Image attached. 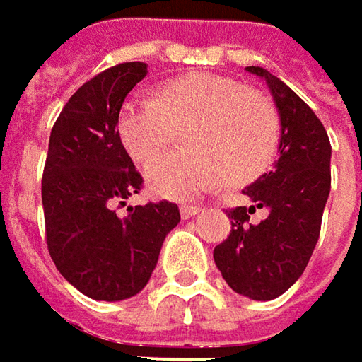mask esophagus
Here are the masks:
<instances>
[{
  "label": "esophagus",
  "mask_w": 362,
  "mask_h": 362,
  "mask_svg": "<svg viewBox=\"0 0 362 362\" xmlns=\"http://www.w3.org/2000/svg\"><path fill=\"white\" fill-rule=\"evenodd\" d=\"M198 211H200V206H194V204H182L180 206V214L184 221H188V218L197 216Z\"/></svg>",
  "instance_id": "1"
}]
</instances>
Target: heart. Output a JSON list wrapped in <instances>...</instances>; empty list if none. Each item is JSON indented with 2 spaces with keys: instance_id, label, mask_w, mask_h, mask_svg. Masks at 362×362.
Listing matches in <instances>:
<instances>
[{
  "instance_id": "b5f03b06",
  "label": "heart",
  "mask_w": 362,
  "mask_h": 362,
  "mask_svg": "<svg viewBox=\"0 0 362 362\" xmlns=\"http://www.w3.org/2000/svg\"><path fill=\"white\" fill-rule=\"evenodd\" d=\"M185 127L182 151L159 153ZM121 146L146 168L156 197L188 198L225 180H251L272 162L277 117L261 95L221 74H188L160 88L158 99L134 97L117 117Z\"/></svg>"
}]
</instances>
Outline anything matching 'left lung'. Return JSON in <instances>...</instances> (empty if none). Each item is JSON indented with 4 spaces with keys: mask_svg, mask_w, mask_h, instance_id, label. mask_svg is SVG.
Instances as JSON below:
<instances>
[{
    "mask_svg": "<svg viewBox=\"0 0 362 362\" xmlns=\"http://www.w3.org/2000/svg\"><path fill=\"white\" fill-rule=\"evenodd\" d=\"M245 71L263 78L274 97L279 156L243 190L253 204L228 211L233 228L212 255L230 290L267 302L290 290L312 257L330 194L332 148L322 121L284 81L261 66ZM255 208L268 211L261 223L248 221Z\"/></svg>",
    "mask_w": 362,
    "mask_h": 362,
    "instance_id": "obj_1",
    "label": "left lung"
}]
</instances>
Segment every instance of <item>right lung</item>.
<instances>
[{
  "label": "right lung",
  "mask_w": 362,
  "mask_h": 362,
  "mask_svg": "<svg viewBox=\"0 0 362 362\" xmlns=\"http://www.w3.org/2000/svg\"><path fill=\"white\" fill-rule=\"evenodd\" d=\"M146 74V62H123L78 88L56 119L42 176L56 269L103 302L127 300L148 286L165 235L180 223L178 206L168 200L117 212L144 182L121 146L117 117Z\"/></svg>",
  "instance_id": "1"
}]
</instances>
